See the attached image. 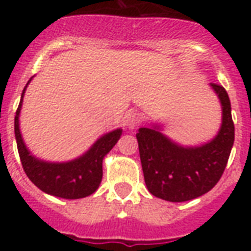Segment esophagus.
Returning a JSON list of instances; mask_svg holds the SVG:
<instances>
[{
  "mask_svg": "<svg viewBox=\"0 0 251 251\" xmlns=\"http://www.w3.org/2000/svg\"><path fill=\"white\" fill-rule=\"evenodd\" d=\"M140 122H141V118H140V114L137 111H127L125 114V125L129 129L137 127L140 125Z\"/></svg>",
  "mask_w": 251,
  "mask_h": 251,
  "instance_id": "esophagus-1",
  "label": "esophagus"
}]
</instances>
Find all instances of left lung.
Instances as JSON below:
<instances>
[{
    "label": "left lung",
    "mask_w": 251,
    "mask_h": 251,
    "mask_svg": "<svg viewBox=\"0 0 251 251\" xmlns=\"http://www.w3.org/2000/svg\"><path fill=\"white\" fill-rule=\"evenodd\" d=\"M222 106L221 129L210 142L183 147L161 133V126L140 127L136 134L149 192L168 201H187L207 194L225 172L234 144L231 104L226 90L210 83Z\"/></svg>",
    "instance_id": "8db88e82"
}]
</instances>
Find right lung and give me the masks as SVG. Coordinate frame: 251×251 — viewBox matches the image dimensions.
Returning <instances> with one entry per match:
<instances>
[{
  "label": "right lung",
  "instance_id": "add662e5",
  "mask_svg": "<svg viewBox=\"0 0 251 251\" xmlns=\"http://www.w3.org/2000/svg\"><path fill=\"white\" fill-rule=\"evenodd\" d=\"M30 80L32 77L23 90L19 109L14 117V134L20 160L25 174L37 188L52 196L63 199H82L94 194L102 181V163L104 156L120 140L122 129H115L110 133H106L104 136L98 138L84 154L67 163H48L35 157L25 145L20 131L19 122L23 98Z\"/></svg>",
  "mask_w": 251,
  "mask_h": 251
}]
</instances>
